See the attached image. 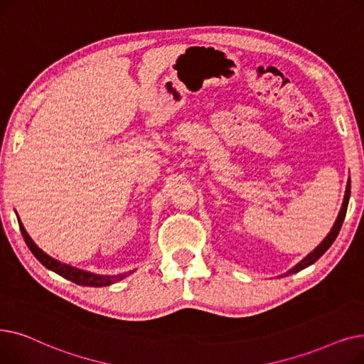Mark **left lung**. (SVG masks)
Listing matches in <instances>:
<instances>
[{
	"instance_id": "left-lung-1",
	"label": "left lung",
	"mask_w": 364,
	"mask_h": 364,
	"mask_svg": "<svg viewBox=\"0 0 364 364\" xmlns=\"http://www.w3.org/2000/svg\"><path fill=\"white\" fill-rule=\"evenodd\" d=\"M350 194H351V179H348L347 189H345L343 203H342V207H341V210H339V215H338V218H336V220H335V223H333V228L331 230V232L327 234V237L321 241V243H320V245H318L313 252H311L309 255H306L299 264H296V265L293 267L291 269H289L284 275H290V274L299 272L301 269H304V268H306V267H309V265H313V264L317 261V259H320V257L326 253V250L333 245V241L336 240V237H338V234H339V231H341V227H342V223H343L345 215H347L348 201H350ZM284 275H282V277H284Z\"/></svg>"
}]
</instances>
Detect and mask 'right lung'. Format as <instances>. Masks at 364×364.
Wrapping results in <instances>:
<instances>
[{
  "instance_id": "right-lung-1",
  "label": "right lung",
  "mask_w": 364,
  "mask_h": 364,
  "mask_svg": "<svg viewBox=\"0 0 364 364\" xmlns=\"http://www.w3.org/2000/svg\"><path fill=\"white\" fill-rule=\"evenodd\" d=\"M17 219H19V218H17ZM19 228H21V232L23 235L25 243L29 247V250L32 252V255L36 256L47 269H51L53 272L62 275L63 279H68V280L74 282L75 284L89 286V287H103V286H109V284H114V283H117L119 280H123V279H126L127 275H130L133 272V271H130V272L118 274V275H100V274H93V272H89V271L78 269V268L71 267V265L62 264V262L56 261L55 257H51L47 253H44L36 243H33L32 238L25 231L21 219H19Z\"/></svg>"
}]
</instances>
